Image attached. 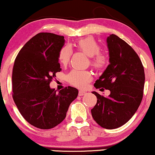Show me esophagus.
<instances>
[{"mask_svg": "<svg viewBox=\"0 0 155 155\" xmlns=\"http://www.w3.org/2000/svg\"><path fill=\"white\" fill-rule=\"evenodd\" d=\"M85 94V92H84V91H82V90H80L79 91V93H78V95H79V96H83V95Z\"/></svg>", "mask_w": 155, "mask_h": 155, "instance_id": "obj_1", "label": "esophagus"}]
</instances>
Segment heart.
Masks as SVG:
<instances>
[{
	"label": "heart",
	"mask_w": 155,
	"mask_h": 155,
	"mask_svg": "<svg viewBox=\"0 0 155 155\" xmlns=\"http://www.w3.org/2000/svg\"><path fill=\"white\" fill-rule=\"evenodd\" d=\"M75 46L78 50L90 58V65L94 70L100 71L107 66V58L99 53L100 46L91 37L78 40ZM73 51L69 46H64L58 53V61L61 65H66L71 61ZM92 79V74L87 71L73 70L67 75V80L72 85L78 88L85 87Z\"/></svg>",
	"instance_id": "obj_1"
}]
</instances>
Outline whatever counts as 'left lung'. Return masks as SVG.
Masks as SVG:
<instances>
[{
    "label": "left lung",
    "instance_id": "8db88e82",
    "mask_svg": "<svg viewBox=\"0 0 155 155\" xmlns=\"http://www.w3.org/2000/svg\"><path fill=\"white\" fill-rule=\"evenodd\" d=\"M109 62L107 69L94 84L111 94L105 97L96 92V105L91 110L94 120L107 129L119 128L132 118L143 97L145 71L134 49L115 35L107 37Z\"/></svg>",
    "mask_w": 155,
    "mask_h": 155
}]
</instances>
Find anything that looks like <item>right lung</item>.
Listing matches in <instances>:
<instances>
[{"label": "right lung", "instance_id": "add662e5", "mask_svg": "<svg viewBox=\"0 0 155 155\" xmlns=\"http://www.w3.org/2000/svg\"><path fill=\"white\" fill-rule=\"evenodd\" d=\"M64 37L41 32L29 40L15 60L12 74V98L23 118L40 129H51L66 116L78 90L68 86L56 93L49 84L61 71L58 53Z\"/></svg>", "mask_w": 155, "mask_h": 155}]
</instances>
